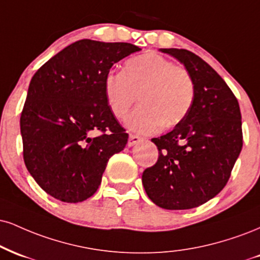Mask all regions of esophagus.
I'll return each mask as SVG.
<instances>
[{
	"instance_id": "1",
	"label": "esophagus",
	"mask_w": 260,
	"mask_h": 260,
	"mask_svg": "<svg viewBox=\"0 0 260 260\" xmlns=\"http://www.w3.org/2000/svg\"><path fill=\"white\" fill-rule=\"evenodd\" d=\"M140 140H142V138L138 136H134V134H129V138H128V143L127 145L128 146H134L136 144H138Z\"/></svg>"
}]
</instances>
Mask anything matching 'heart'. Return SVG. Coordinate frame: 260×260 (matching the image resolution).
<instances>
[{
  "instance_id": "heart-1",
  "label": "heart",
  "mask_w": 260,
  "mask_h": 260,
  "mask_svg": "<svg viewBox=\"0 0 260 260\" xmlns=\"http://www.w3.org/2000/svg\"><path fill=\"white\" fill-rule=\"evenodd\" d=\"M104 93L118 120L127 117L138 96L140 106L128 118L127 127L139 134H152L186 117L195 98V84L185 68L156 53H144L128 59L122 73L106 74Z\"/></svg>"
}]
</instances>
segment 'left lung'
I'll return each instance as SVG.
<instances>
[{
    "label": "left lung",
    "instance_id": "8db88e82",
    "mask_svg": "<svg viewBox=\"0 0 260 260\" xmlns=\"http://www.w3.org/2000/svg\"><path fill=\"white\" fill-rule=\"evenodd\" d=\"M191 75L195 98L173 131L151 142L158 160L143 172L145 192L165 209L199 207L226 185L242 149V122L236 96L203 59L186 49L161 48Z\"/></svg>",
    "mask_w": 260,
    "mask_h": 260
}]
</instances>
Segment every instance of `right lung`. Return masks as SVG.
Here are the masks:
<instances>
[{
	"mask_svg": "<svg viewBox=\"0 0 260 260\" xmlns=\"http://www.w3.org/2000/svg\"><path fill=\"white\" fill-rule=\"evenodd\" d=\"M124 42L80 40L41 67L20 116L24 162L47 193L77 203L94 195L109 158L126 146L109 109L104 79L115 62L139 52ZM102 132L94 136L95 132Z\"/></svg>",
	"mask_w": 260,
	"mask_h": 260,
	"instance_id": "right-lung-1",
	"label": "right lung"
}]
</instances>
